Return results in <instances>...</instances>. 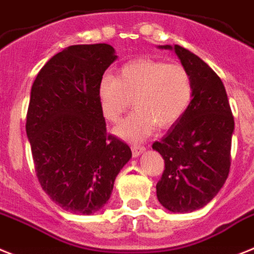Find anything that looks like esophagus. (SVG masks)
<instances>
[{"label": "esophagus", "mask_w": 254, "mask_h": 254, "mask_svg": "<svg viewBox=\"0 0 254 254\" xmlns=\"http://www.w3.org/2000/svg\"><path fill=\"white\" fill-rule=\"evenodd\" d=\"M144 151H145L144 146H140V145H133V146H132V155H133L135 158H137L138 155H141Z\"/></svg>", "instance_id": "1"}]
</instances>
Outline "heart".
<instances>
[{"label": "heart", "instance_id": "obj_1", "mask_svg": "<svg viewBox=\"0 0 254 254\" xmlns=\"http://www.w3.org/2000/svg\"><path fill=\"white\" fill-rule=\"evenodd\" d=\"M192 81L188 69L177 63L135 59L123 64L116 77L105 75L97 86V100L104 118L118 122L131 106L136 110L116 128L117 135L141 141L155 127L176 125L192 100Z\"/></svg>", "mask_w": 254, "mask_h": 254}]
</instances>
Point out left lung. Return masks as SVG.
Returning a JSON list of instances; mask_svg holds the SVG:
<instances>
[{
    "instance_id": "left-lung-1",
    "label": "left lung",
    "mask_w": 254,
    "mask_h": 254,
    "mask_svg": "<svg viewBox=\"0 0 254 254\" xmlns=\"http://www.w3.org/2000/svg\"><path fill=\"white\" fill-rule=\"evenodd\" d=\"M159 49L176 53L194 88L183 118L153 144L164 159L158 200L168 211L186 213L207 205L229 176L234 117L224 83L209 65L179 45Z\"/></svg>"
}]
</instances>
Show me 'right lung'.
Returning a JSON list of instances; mask_svg holds the SVG:
<instances>
[{"label": "right lung", "mask_w": 254, "mask_h": 254, "mask_svg": "<svg viewBox=\"0 0 254 254\" xmlns=\"http://www.w3.org/2000/svg\"><path fill=\"white\" fill-rule=\"evenodd\" d=\"M116 59L106 43L69 46L43 65L30 91L25 129L37 177L71 213L99 211L132 157L128 145L106 133L97 100V86Z\"/></svg>", "instance_id": "right-lung-1"}]
</instances>
